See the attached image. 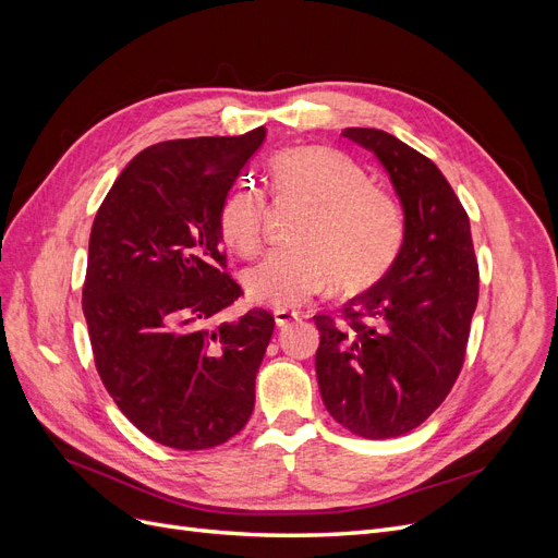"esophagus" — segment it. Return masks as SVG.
Here are the masks:
<instances>
[{"instance_id": "obj_1", "label": "esophagus", "mask_w": 558, "mask_h": 558, "mask_svg": "<svg viewBox=\"0 0 558 558\" xmlns=\"http://www.w3.org/2000/svg\"><path fill=\"white\" fill-rule=\"evenodd\" d=\"M293 320H298V312H291V310H275V324H277L279 328L291 326Z\"/></svg>"}]
</instances>
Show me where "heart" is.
<instances>
[{"label": "heart", "instance_id": "1", "mask_svg": "<svg viewBox=\"0 0 558 558\" xmlns=\"http://www.w3.org/2000/svg\"><path fill=\"white\" fill-rule=\"evenodd\" d=\"M277 195L310 202L295 244L269 251L244 272L246 295L267 307H298L326 291L365 289L393 267L404 242L400 202L369 183L363 167L326 146L286 148L267 165ZM267 195L253 183H238L218 209L223 242L251 256L263 242Z\"/></svg>", "mask_w": 558, "mask_h": 558}]
</instances>
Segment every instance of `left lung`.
<instances>
[{"label":"left lung","mask_w":558,"mask_h":558,"mask_svg":"<svg viewBox=\"0 0 558 558\" xmlns=\"http://www.w3.org/2000/svg\"><path fill=\"white\" fill-rule=\"evenodd\" d=\"M373 150L404 214L393 267L342 314L314 316L320 332L316 379L330 416L367 440L414 430L440 408L459 377L480 272L470 221L445 174L393 134L347 128Z\"/></svg>","instance_id":"1"}]
</instances>
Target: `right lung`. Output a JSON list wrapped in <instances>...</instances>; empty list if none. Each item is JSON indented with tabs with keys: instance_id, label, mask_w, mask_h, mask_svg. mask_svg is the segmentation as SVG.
I'll return each instance as SVG.
<instances>
[{
	"instance_id": "obj_1",
	"label": "right lung",
	"mask_w": 558,
	"mask_h": 558,
	"mask_svg": "<svg viewBox=\"0 0 558 558\" xmlns=\"http://www.w3.org/2000/svg\"><path fill=\"white\" fill-rule=\"evenodd\" d=\"M265 134L148 146L95 216L83 316L97 373L118 410L165 447L223 445L256 402L275 316L214 318L242 295L226 272L218 209Z\"/></svg>"
}]
</instances>
